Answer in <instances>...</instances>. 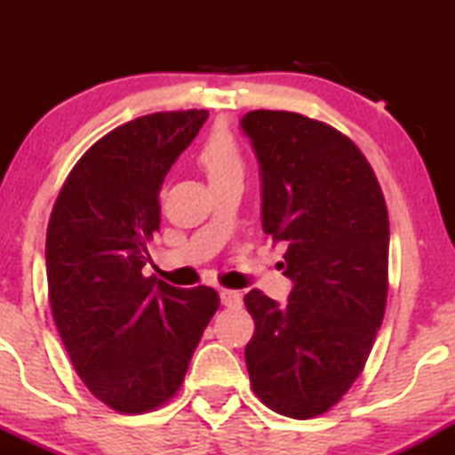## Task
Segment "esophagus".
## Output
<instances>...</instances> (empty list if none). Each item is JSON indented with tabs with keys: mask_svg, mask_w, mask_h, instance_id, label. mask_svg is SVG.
Returning a JSON list of instances; mask_svg holds the SVG:
<instances>
[{
	"mask_svg": "<svg viewBox=\"0 0 455 455\" xmlns=\"http://www.w3.org/2000/svg\"><path fill=\"white\" fill-rule=\"evenodd\" d=\"M220 299H222V304L228 306V307H237L239 304H242V295H239L237 291L222 289L220 291Z\"/></svg>",
	"mask_w": 455,
	"mask_h": 455,
	"instance_id": "1",
	"label": "esophagus"
}]
</instances>
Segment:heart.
<instances>
[{
  "label": "heart",
  "instance_id": "b5f03b06",
  "mask_svg": "<svg viewBox=\"0 0 455 455\" xmlns=\"http://www.w3.org/2000/svg\"><path fill=\"white\" fill-rule=\"evenodd\" d=\"M196 162L207 175L210 184H220L231 177H242L245 162L237 139L227 126L212 128L196 151Z\"/></svg>",
  "mask_w": 455,
  "mask_h": 455
}]
</instances>
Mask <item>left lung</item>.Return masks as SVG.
Here are the masks:
<instances>
[{"label":"left lung","instance_id":"obj_1","mask_svg":"<svg viewBox=\"0 0 455 455\" xmlns=\"http://www.w3.org/2000/svg\"><path fill=\"white\" fill-rule=\"evenodd\" d=\"M242 130L263 181V231L286 242L289 301L243 297L254 318L245 365L265 406L310 419L362 374L387 306L389 216L372 166L336 128L250 111Z\"/></svg>","mask_w":455,"mask_h":455}]
</instances>
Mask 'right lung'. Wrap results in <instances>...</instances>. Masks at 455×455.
<instances>
[{"instance_id": "add662e5", "label": "right lung", "mask_w": 455, "mask_h": 455, "mask_svg": "<svg viewBox=\"0 0 455 455\" xmlns=\"http://www.w3.org/2000/svg\"><path fill=\"white\" fill-rule=\"evenodd\" d=\"M207 111L151 113L92 145L61 186L46 228L53 321L87 389L119 412H148L180 391L220 306L210 286L145 278L160 231V188Z\"/></svg>"}]
</instances>
